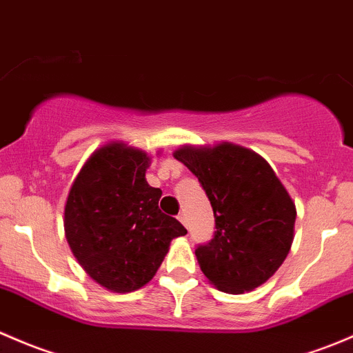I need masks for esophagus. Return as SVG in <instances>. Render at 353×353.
I'll return each instance as SVG.
<instances>
[{"label": "esophagus", "mask_w": 353, "mask_h": 353, "mask_svg": "<svg viewBox=\"0 0 353 353\" xmlns=\"http://www.w3.org/2000/svg\"><path fill=\"white\" fill-rule=\"evenodd\" d=\"M177 218H179L181 223H183L184 226H188V216H186V213H179V216H177Z\"/></svg>", "instance_id": "1"}]
</instances>
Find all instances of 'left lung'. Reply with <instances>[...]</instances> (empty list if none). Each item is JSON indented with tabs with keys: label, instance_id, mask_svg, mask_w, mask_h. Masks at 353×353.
I'll use <instances>...</instances> for the list:
<instances>
[{
	"label": "left lung",
	"instance_id": "obj_1",
	"mask_svg": "<svg viewBox=\"0 0 353 353\" xmlns=\"http://www.w3.org/2000/svg\"><path fill=\"white\" fill-rule=\"evenodd\" d=\"M174 157L198 177L214 213L196 257L211 284L243 294L274 276L291 250L296 206L265 159L235 143L183 145Z\"/></svg>",
	"mask_w": 353,
	"mask_h": 353
}]
</instances>
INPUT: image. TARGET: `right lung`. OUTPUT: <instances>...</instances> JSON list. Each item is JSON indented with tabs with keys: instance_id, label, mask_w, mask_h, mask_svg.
<instances>
[{
	"instance_id": "obj_1",
	"label": "right lung",
	"mask_w": 353,
	"mask_h": 353,
	"mask_svg": "<svg viewBox=\"0 0 353 353\" xmlns=\"http://www.w3.org/2000/svg\"><path fill=\"white\" fill-rule=\"evenodd\" d=\"M150 157L113 142L92 152L70 186L64 210L65 239L81 267L103 288H143L164 261L170 240L186 235L159 210L162 191L148 186Z\"/></svg>"
}]
</instances>
